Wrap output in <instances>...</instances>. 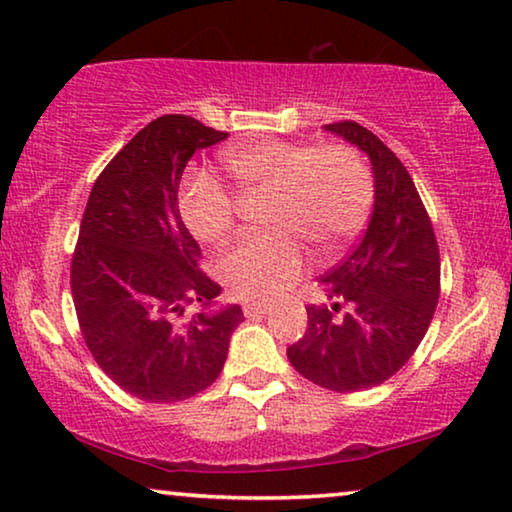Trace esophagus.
I'll return each mask as SVG.
<instances>
[{"label": "esophagus", "instance_id": "esophagus-1", "mask_svg": "<svg viewBox=\"0 0 512 512\" xmlns=\"http://www.w3.org/2000/svg\"><path fill=\"white\" fill-rule=\"evenodd\" d=\"M244 317L247 319H256V317H263V314L270 312V305L265 303H244Z\"/></svg>", "mask_w": 512, "mask_h": 512}]
</instances>
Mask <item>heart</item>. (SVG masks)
<instances>
[{
    "instance_id": "1",
    "label": "heart",
    "mask_w": 512,
    "mask_h": 512,
    "mask_svg": "<svg viewBox=\"0 0 512 512\" xmlns=\"http://www.w3.org/2000/svg\"><path fill=\"white\" fill-rule=\"evenodd\" d=\"M244 202L270 198L263 226L270 235L235 242L216 272L233 298L268 303L305 270L300 244L317 258L345 251L373 207V174L349 146L261 139L235 146L223 158ZM240 202L209 177L186 186L181 214L200 242L219 244L235 228Z\"/></svg>"
}]
</instances>
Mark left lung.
<instances>
[{
  "mask_svg": "<svg viewBox=\"0 0 512 512\" xmlns=\"http://www.w3.org/2000/svg\"><path fill=\"white\" fill-rule=\"evenodd\" d=\"M366 153L375 202L352 254L319 279L328 303L307 307V331L286 349L319 387L370 389L415 354L440 296V256L429 214L394 151L354 121L324 125Z\"/></svg>",
  "mask_w": 512,
  "mask_h": 512,
  "instance_id": "left-lung-1",
  "label": "left lung"
}]
</instances>
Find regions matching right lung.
<instances>
[{"label":"right lung","instance_id":"add662e5","mask_svg":"<svg viewBox=\"0 0 512 512\" xmlns=\"http://www.w3.org/2000/svg\"><path fill=\"white\" fill-rule=\"evenodd\" d=\"M228 132L167 114L139 130L90 191L72 261L83 340L104 373L149 403L207 389L228 359L240 305L198 268L200 247L179 214V181L195 151ZM199 312L187 314V307Z\"/></svg>","mask_w":512,"mask_h":512}]
</instances>
